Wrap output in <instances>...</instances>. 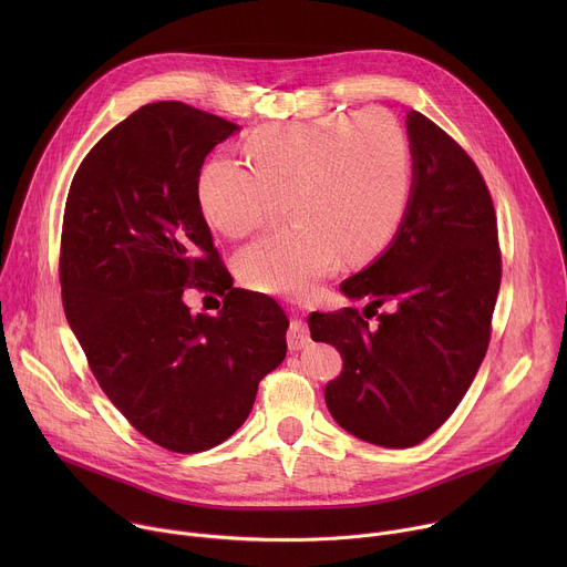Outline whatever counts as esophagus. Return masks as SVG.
<instances>
[{
	"instance_id": "1",
	"label": "esophagus",
	"mask_w": 567,
	"mask_h": 567,
	"mask_svg": "<svg viewBox=\"0 0 567 567\" xmlns=\"http://www.w3.org/2000/svg\"><path fill=\"white\" fill-rule=\"evenodd\" d=\"M287 343H289V350H302L307 343H309V330L302 320H291L289 326V332H287Z\"/></svg>"
}]
</instances>
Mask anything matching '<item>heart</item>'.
Listing matches in <instances>:
<instances>
[{
    "label": "heart",
    "instance_id": "b5f03b06",
    "mask_svg": "<svg viewBox=\"0 0 567 567\" xmlns=\"http://www.w3.org/2000/svg\"><path fill=\"white\" fill-rule=\"evenodd\" d=\"M245 147L254 168L228 154L213 156L199 173L197 197L208 224L226 237L249 235L287 199L293 224L237 256L239 278L258 291L302 293L332 274L341 256L372 260L409 210L413 150L385 110L269 125Z\"/></svg>",
    "mask_w": 567,
    "mask_h": 567
}]
</instances>
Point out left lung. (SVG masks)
<instances>
[{"label": "left lung", "mask_w": 567, "mask_h": 567, "mask_svg": "<svg viewBox=\"0 0 567 567\" xmlns=\"http://www.w3.org/2000/svg\"><path fill=\"white\" fill-rule=\"evenodd\" d=\"M406 127L409 210L390 247L341 282L348 298L368 300L365 316L346 307L307 318L311 339L343 357L326 385L332 417L388 449L424 442L457 409L487 354L503 276L494 202L473 158L420 112ZM381 303L391 311L379 315Z\"/></svg>", "instance_id": "8db88e82"}]
</instances>
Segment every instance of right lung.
Masks as SVG:
<instances>
[{
  "instance_id": "obj_1",
  "label": "right lung",
  "mask_w": 567,
  "mask_h": 567,
  "mask_svg": "<svg viewBox=\"0 0 567 567\" xmlns=\"http://www.w3.org/2000/svg\"><path fill=\"white\" fill-rule=\"evenodd\" d=\"M237 125L186 103H150L112 127L73 175L60 239L69 326L123 417L173 453L228 440L287 354L282 307L233 278L204 219L206 154ZM190 286L225 296L193 317Z\"/></svg>"
}]
</instances>
